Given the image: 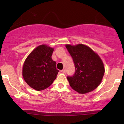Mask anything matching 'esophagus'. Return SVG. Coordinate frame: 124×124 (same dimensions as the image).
<instances>
[{"instance_id": "34e87169", "label": "esophagus", "mask_w": 124, "mask_h": 124, "mask_svg": "<svg viewBox=\"0 0 124 124\" xmlns=\"http://www.w3.org/2000/svg\"><path fill=\"white\" fill-rule=\"evenodd\" d=\"M65 72H66V70H65V69H62V70H61V72H62V73H65Z\"/></svg>"}]
</instances>
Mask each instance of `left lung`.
<instances>
[{
	"mask_svg": "<svg viewBox=\"0 0 124 124\" xmlns=\"http://www.w3.org/2000/svg\"><path fill=\"white\" fill-rule=\"evenodd\" d=\"M66 47L75 66V74L67 77L70 87L80 94L92 92L103 79L105 72L103 61L97 54L83 44H66Z\"/></svg>",
	"mask_w": 124,
	"mask_h": 124,
	"instance_id": "1",
	"label": "left lung"
}]
</instances>
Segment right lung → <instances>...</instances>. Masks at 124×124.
<instances>
[{
	"instance_id": "1",
	"label": "right lung",
	"mask_w": 124,
	"mask_h": 124,
	"mask_svg": "<svg viewBox=\"0 0 124 124\" xmlns=\"http://www.w3.org/2000/svg\"><path fill=\"white\" fill-rule=\"evenodd\" d=\"M54 48L41 45L35 48L25 60L23 67V77L32 89L43 90L52 85L59 70L56 62L52 60Z\"/></svg>"
}]
</instances>
